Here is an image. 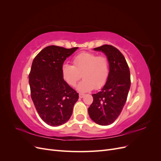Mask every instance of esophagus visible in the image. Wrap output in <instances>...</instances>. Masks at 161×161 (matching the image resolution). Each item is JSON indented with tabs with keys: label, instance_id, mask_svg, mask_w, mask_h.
Listing matches in <instances>:
<instances>
[{
	"label": "esophagus",
	"instance_id": "34e87169",
	"mask_svg": "<svg viewBox=\"0 0 161 161\" xmlns=\"http://www.w3.org/2000/svg\"><path fill=\"white\" fill-rule=\"evenodd\" d=\"M85 94H82V93H80V94H79V97H80V99H82V98H83V97H85Z\"/></svg>",
	"mask_w": 161,
	"mask_h": 161
}]
</instances>
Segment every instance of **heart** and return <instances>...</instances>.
Here are the masks:
<instances>
[{
    "mask_svg": "<svg viewBox=\"0 0 161 161\" xmlns=\"http://www.w3.org/2000/svg\"><path fill=\"white\" fill-rule=\"evenodd\" d=\"M74 66L64 63L61 67L62 76L68 84L75 86L82 76L83 80L76 86L82 92L103 87L109 74V61L105 56L90 52H81L73 58Z\"/></svg>",
    "mask_w": 161,
    "mask_h": 161,
    "instance_id": "1",
    "label": "heart"
}]
</instances>
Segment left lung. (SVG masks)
Listing matches in <instances>:
<instances>
[{
  "label": "left lung",
  "instance_id": "1",
  "mask_svg": "<svg viewBox=\"0 0 161 161\" xmlns=\"http://www.w3.org/2000/svg\"><path fill=\"white\" fill-rule=\"evenodd\" d=\"M103 52L109 61V74L101 90L92 94L93 101L88 109L91 119L97 124L114 123L123 109L130 88V72L124 56L116 47L103 45L93 49Z\"/></svg>",
  "mask_w": 161,
  "mask_h": 161
}]
</instances>
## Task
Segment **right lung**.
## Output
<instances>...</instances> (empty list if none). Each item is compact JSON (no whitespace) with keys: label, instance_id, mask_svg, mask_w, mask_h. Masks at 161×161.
Instances as JSON below:
<instances>
[{"label":"right lung","instance_id":"obj_1","mask_svg":"<svg viewBox=\"0 0 161 161\" xmlns=\"http://www.w3.org/2000/svg\"><path fill=\"white\" fill-rule=\"evenodd\" d=\"M79 47L70 49L50 46L34 58L29 83L31 97L39 115L45 123L58 126L69 121L79 93L63 79L61 67Z\"/></svg>","mask_w":161,"mask_h":161}]
</instances>
